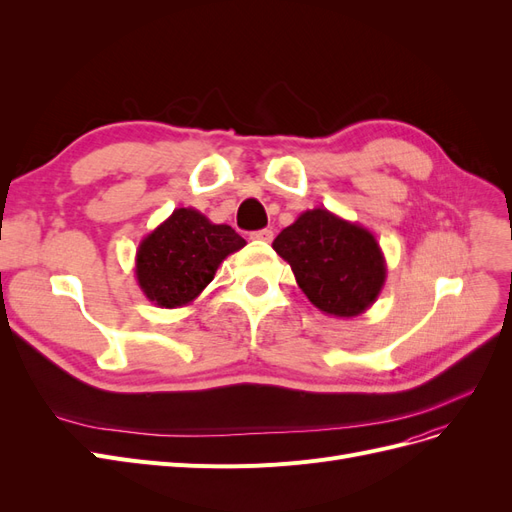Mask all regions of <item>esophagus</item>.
<instances>
[{
  "label": "esophagus",
  "mask_w": 512,
  "mask_h": 512,
  "mask_svg": "<svg viewBox=\"0 0 512 512\" xmlns=\"http://www.w3.org/2000/svg\"><path fill=\"white\" fill-rule=\"evenodd\" d=\"M254 241H262V243H271L273 241V230L271 228H262V230H256L250 235Z\"/></svg>",
  "instance_id": "obj_1"
}]
</instances>
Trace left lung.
<instances>
[{
  "label": "left lung",
  "mask_w": 512,
  "mask_h": 512,
  "mask_svg": "<svg viewBox=\"0 0 512 512\" xmlns=\"http://www.w3.org/2000/svg\"><path fill=\"white\" fill-rule=\"evenodd\" d=\"M305 297L322 314L354 318L376 303L386 260L374 232L324 207L307 209L273 241Z\"/></svg>",
  "instance_id": "obj_1"
}]
</instances>
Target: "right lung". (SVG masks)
Returning <instances> with one entry per match:
<instances>
[{"label":"right lung","instance_id":"add662e5","mask_svg":"<svg viewBox=\"0 0 512 512\" xmlns=\"http://www.w3.org/2000/svg\"><path fill=\"white\" fill-rule=\"evenodd\" d=\"M243 245L245 239L230 226L213 224L192 207L175 209L138 243L136 282L153 305H190L209 286L224 258Z\"/></svg>","mask_w":512,"mask_h":512}]
</instances>
